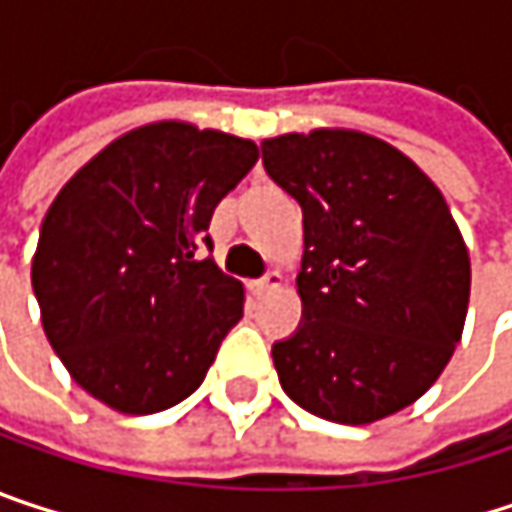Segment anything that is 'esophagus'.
Listing matches in <instances>:
<instances>
[{
	"instance_id": "obj_1",
	"label": "esophagus",
	"mask_w": 512,
	"mask_h": 512,
	"mask_svg": "<svg viewBox=\"0 0 512 512\" xmlns=\"http://www.w3.org/2000/svg\"><path fill=\"white\" fill-rule=\"evenodd\" d=\"M281 281H284V275H281V272H266L260 281H255V284H252V290H255L257 296H260V293H266V290H275V287H281Z\"/></svg>"
}]
</instances>
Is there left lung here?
I'll use <instances>...</instances> for the list:
<instances>
[{
    "label": "left lung",
    "mask_w": 512,
    "mask_h": 512,
    "mask_svg": "<svg viewBox=\"0 0 512 512\" xmlns=\"http://www.w3.org/2000/svg\"><path fill=\"white\" fill-rule=\"evenodd\" d=\"M260 151L305 228L302 323L272 344L281 388L335 424L406 409L451 361L468 311V249L442 192L356 130L287 133Z\"/></svg>",
    "instance_id": "obj_1"
}]
</instances>
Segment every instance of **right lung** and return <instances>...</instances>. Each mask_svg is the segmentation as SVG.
<instances>
[{"instance_id":"1","label":"right lung","mask_w":512,"mask_h":512,"mask_svg":"<svg viewBox=\"0 0 512 512\" xmlns=\"http://www.w3.org/2000/svg\"><path fill=\"white\" fill-rule=\"evenodd\" d=\"M257 145L183 121L124 133L50 204L32 287L55 356L124 415L186 400L243 317V284L201 246Z\"/></svg>"}]
</instances>
